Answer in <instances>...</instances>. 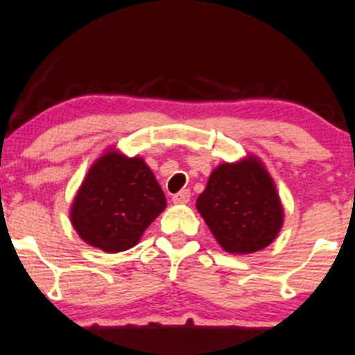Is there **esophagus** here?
Wrapping results in <instances>:
<instances>
[{
    "instance_id": "obj_1",
    "label": "esophagus",
    "mask_w": 355,
    "mask_h": 355,
    "mask_svg": "<svg viewBox=\"0 0 355 355\" xmlns=\"http://www.w3.org/2000/svg\"><path fill=\"white\" fill-rule=\"evenodd\" d=\"M190 196H191L190 190H182V191H178L177 195H173L172 200H173L175 205H185V203L190 202Z\"/></svg>"
}]
</instances>
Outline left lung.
<instances>
[{
    "label": "left lung",
    "mask_w": 355,
    "mask_h": 355,
    "mask_svg": "<svg viewBox=\"0 0 355 355\" xmlns=\"http://www.w3.org/2000/svg\"><path fill=\"white\" fill-rule=\"evenodd\" d=\"M196 210L220 246L234 254L271 245L284 218L275 182L253 155L216 166L196 198Z\"/></svg>",
    "instance_id": "1"
}]
</instances>
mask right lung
<instances>
[{
    "label": "right lung",
    "mask_w": 355,
    "mask_h": 355,
    "mask_svg": "<svg viewBox=\"0 0 355 355\" xmlns=\"http://www.w3.org/2000/svg\"><path fill=\"white\" fill-rule=\"evenodd\" d=\"M166 200L144 159L109 150L96 160L71 207L83 240L105 253L134 248Z\"/></svg>",
    "instance_id": "add662e5"
}]
</instances>
